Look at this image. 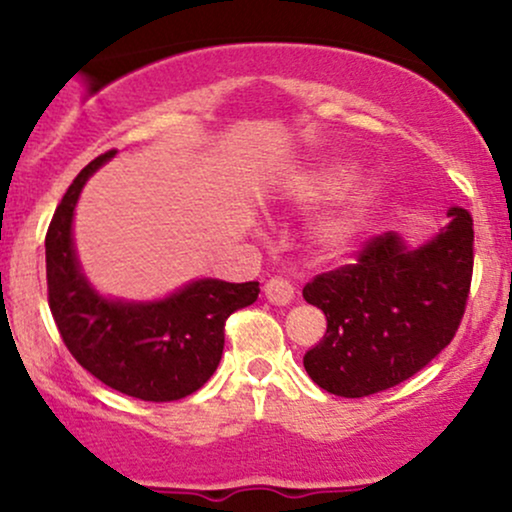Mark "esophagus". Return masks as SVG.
Returning a JSON list of instances; mask_svg holds the SVG:
<instances>
[{
    "instance_id": "1",
    "label": "esophagus",
    "mask_w": 512,
    "mask_h": 512,
    "mask_svg": "<svg viewBox=\"0 0 512 512\" xmlns=\"http://www.w3.org/2000/svg\"><path fill=\"white\" fill-rule=\"evenodd\" d=\"M264 296H267L269 303H276V305L289 303L293 298V284L281 274L269 276L267 284H264Z\"/></svg>"
}]
</instances>
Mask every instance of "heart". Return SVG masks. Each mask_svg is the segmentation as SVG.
I'll return each instance as SVG.
<instances>
[{
    "label": "heart",
    "instance_id": "b5f03b06",
    "mask_svg": "<svg viewBox=\"0 0 512 512\" xmlns=\"http://www.w3.org/2000/svg\"><path fill=\"white\" fill-rule=\"evenodd\" d=\"M358 178V166L342 158H332V161L315 163V166L305 168L303 173L293 175L289 187H286V197L298 207H315V204L327 202L344 195ZM380 204V190L373 185L358 187L351 192L344 202L327 211L325 216L315 221L310 228V238L320 255H337L349 248L354 240L361 236L363 228L368 226L370 216L375 214Z\"/></svg>",
    "mask_w": 512,
    "mask_h": 512
}]
</instances>
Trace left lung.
Wrapping results in <instances>:
<instances>
[{
  "instance_id": "obj_1",
  "label": "left lung",
  "mask_w": 512,
  "mask_h": 512,
  "mask_svg": "<svg viewBox=\"0 0 512 512\" xmlns=\"http://www.w3.org/2000/svg\"><path fill=\"white\" fill-rule=\"evenodd\" d=\"M431 243L407 250L395 233L366 240L354 264L317 274L303 298L327 317L303 356L315 385L368 397L419 373L455 337L474 269L472 216L460 207Z\"/></svg>"
}]
</instances>
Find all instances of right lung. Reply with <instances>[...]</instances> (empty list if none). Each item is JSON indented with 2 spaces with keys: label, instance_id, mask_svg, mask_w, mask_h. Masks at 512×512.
<instances>
[{
  "label": "right lung",
  "instance_id": "right-lung-1",
  "mask_svg": "<svg viewBox=\"0 0 512 512\" xmlns=\"http://www.w3.org/2000/svg\"><path fill=\"white\" fill-rule=\"evenodd\" d=\"M115 149L76 175L45 236L50 313L69 354L93 378L144 402H173L197 392L223 354V330L236 310L257 301L260 284L202 279L158 303L105 301L74 257L72 216L81 187Z\"/></svg>",
  "mask_w": 512,
  "mask_h": 512
}]
</instances>
